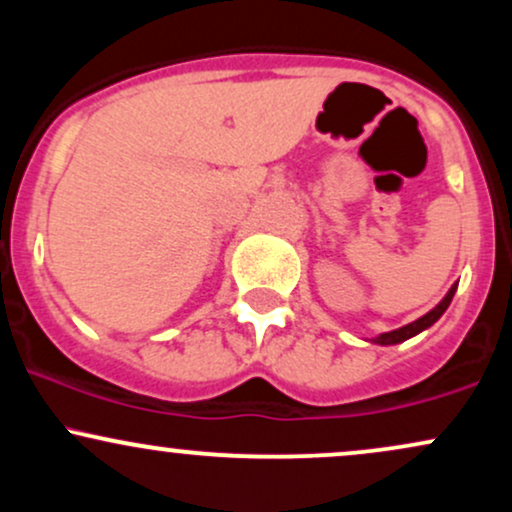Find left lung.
<instances>
[{"label":"left lung","mask_w":512,"mask_h":512,"mask_svg":"<svg viewBox=\"0 0 512 512\" xmlns=\"http://www.w3.org/2000/svg\"><path fill=\"white\" fill-rule=\"evenodd\" d=\"M455 291H457V284H452V286H450V291L445 293L443 301H440L433 310H428V313H426L424 317H419V320H414V322H409V325L399 327V330H392V332L378 334V337L370 339V342H373V344H380V346H387V344H399V342H407V339H411V337H416V334H419V332L428 330V327H431L433 322H436L438 317L443 315L445 310H448V305H450V301H452V296H455Z\"/></svg>","instance_id":"left-lung-1"}]
</instances>
